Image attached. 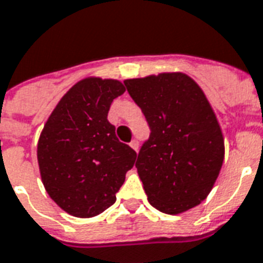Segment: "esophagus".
Masks as SVG:
<instances>
[{
    "mask_svg": "<svg viewBox=\"0 0 263 263\" xmlns=\"http://www.w3.org/2000/svg\"><path fill=\"white\" fill-rule=\"evenodd\" d=\"M130 146H132V148H133L134 151L137 152L138 146H140V142H138L137 138H134V140H132V142H130Z\"/></svg>",
    "mask_w": 263,
    "mask_h": 263,
    "instance_id": "34e87169",
    "label": "esophagus"
}]
</instances>
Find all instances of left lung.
I'll return each instance as SVG.
<instances>
[{"label":"left lung","mask_w":263,"mask_h":263,"mask_svg":"<svg viewBox=\"0 0 263 263\" xmlns=\"http://www.w3.org/2000/svg\"><path fill=\"white\" fill-rule=\"evenodd\" d=\"M151 134L138 152V175L149 203L186 212L206 198L224 160L221 130L202 89L183 73L126 80Z\"/></svg>","instance_id":"obj_1"}]
</instances>
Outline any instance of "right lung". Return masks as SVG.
Segmentation results:
<instances>
[{"label": "right lung", "mask_w": 263, "mask_h": 263, "mask_svg": "<svg viewBox=\"0 0 263 263\" xmlns=\"http://www.w3.org/2000/svg\"><path fill=\"white\" fill-rule=\"evenodd\" d=\"M125 92L117 80L85 79L70 88L46 122L37 163L46 191L76 217H93L117 201L137 153L115 136L107 115Z\"/></svg>", "instance_id": "obj_1"}]
</instances>
